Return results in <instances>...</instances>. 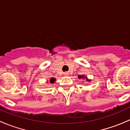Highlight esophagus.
Listing matches in <instances>:
<instances>
[{"instance_id":"1","label":"esophagus","mask_w":130,"mask_h":130,"mask_svg":"<svg viewBox=\"0 0 130 130\" xmlns=\"http://www.w3.org/2000/svg\"><path fill=\"white\" fill-rule=\"evenodd\" d=\"M69 75V74H68V73H64V75Z\"/></svg>"}]
</instances>
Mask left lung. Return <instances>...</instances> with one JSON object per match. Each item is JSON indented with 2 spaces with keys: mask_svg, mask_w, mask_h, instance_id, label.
<instances>
[{
  "mask_svg": "<svg viewBox=\"0 0 130 130\" xmlns=\"http://www.w3.org/2000/svg\"><path fill=\"white\" fill-rule=\"evenodd\" d=\"M78 78H79V79H86V80L89 81V82H90V81H91V80L89 79V78H87V76L84 75H78Z\"/></svg>",
  "mask_w": 130,
  "mask_h": 130,
  "instance_id": "1",
  "label": "left lung"
}]
</instances>
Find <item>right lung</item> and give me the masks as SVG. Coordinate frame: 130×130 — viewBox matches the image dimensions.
I'll use <instances>...</instances> for the list:
<instances>
[{
	"mask_svg": "<svg viewBox=\"0 0 130 130\" xmlns=\"http://www.w3.org/2000/svg\"><path fill=\"white\" fill-rule=\"evenodd\" d=\"M55 80H56V78L52 77V78H51L50 79V84H54L55 82ZM46 83H48V80L46 81Z\"/></svg>",
	"mask_w": 130,
	"mask_h": 130,
	"instance_id": "add662e5",
	"label": "right lung"
}]
</instances>
